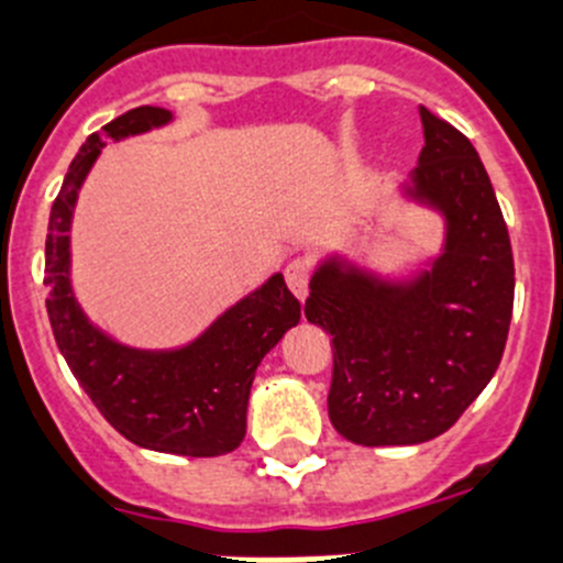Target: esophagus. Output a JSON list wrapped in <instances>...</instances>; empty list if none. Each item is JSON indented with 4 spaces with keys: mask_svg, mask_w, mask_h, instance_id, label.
Masks as SVG:
<instances>
[{
    "mask_svg": "<svg viewBox=\"0 0 563 563\" xmlns=\"http://www.w3.org/2000/svg\"><path fill=\"white\" fill-rule=\"evenodd\" d=\"M309 276H312V267H309L307 260L287 262L285 282H287V287H290V292L298 298V301H303V298H307Z\"/></svg>",
    "mask_w": 563,
    "mask_h": 563,
    "instance_id": "34e87169",
    "label": "esophagus"
}]
</instances>
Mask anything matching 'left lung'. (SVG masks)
I'll list each match as a JSON object with an SVG mask.
<instances>
[{"label": "left lung", "mask_w": 563, "mask_h": 563, "mask_svg": "<svg viewBox=\"0 0 563 563\" xmlns=\"http://www.w3.org/2000/svg\"><path fill=\"white\" fill-rule=\"evenodd\" d=\"M424 147L405 184L441 211V254L410 278L321 262L303 316L332 334L329 419L363 446L424 443L492 383L514 312V254L497 195L466 136L419 108Z\"/></svg>", "instance_id": "1"}]
</instances>
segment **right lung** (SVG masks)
<instances>
[{
    "label": "right lung",
    "instance_id": "right-lung-1",
    "mask_svg": "<svg viewBox=\"0 0 563 563\" xmlns=\"http://www.w3.org/2000/svg\"><path fill=\"white\" fill-rule=\"evenodd\" d=\"M169 120L167 108H131L91 133L69 164L46 231V316L71 374L120 435L144 450L218 457L245 438L256 365L301 321V303L287 290L285 276H271L200 338L167 352L131 349L100 332L77 303L69 278L71 211L106 142L147 133Z\"/></svg>",
    "mask_w": 563,
    "mask_h": 563
}]
</instances>
